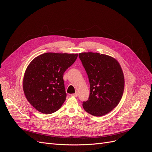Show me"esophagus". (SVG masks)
Returning a JSON list of instances; mask_svg holds the SVG:
<instances>
[{"mask_svg":"<svg viewBox=\"0 0 152 152\" xmlns=\"http://www.w3.org/2000/svg\"><path fill=\"white\" fill-rule=\"evenodd\" d=\"M71 95H72V96H74V97H77V92H76L75 94H71Z\"/></svg>","mask_w":152,"mask_h":152,"instance_id":"1","label":"esophagus"}]
</instances>
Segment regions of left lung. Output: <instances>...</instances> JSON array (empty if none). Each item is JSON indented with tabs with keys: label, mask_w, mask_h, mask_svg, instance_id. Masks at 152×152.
I'll use <instances>...</instances> for the list:
<instances>
[{
	"label": "left lung",
	"mask_w": 152,
	"mask_h": 152,
	"mask_svg": "<svg viewBox=\"0 0 152 152\" xmlns=\"http://www.w3.org/2000/svg\"><path fill=\"white\" fill-rule=\"evenodd\" d=\"M89 77L90 95L83 103L87 113L101 116L113 110L120 102L124 88V77L118 61L112 57L93 52L79 53Z\"/></svg>",
	"instance_id": "obj_1"
}]
</instances>
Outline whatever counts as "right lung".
Instances as JSON below:
<instances>
[{
  "label": "right lung",
  "mask_w": 152,
  "mask_h": 152,
  "mask_svg": "<svg viewBox=\"0 0 152 152\" xmlns=\"http://www.w3.org/2000/svg\"><path fill=\"white\" fill-rule=\"evenodd\" d=\"M77 57V53L48 52L29 64L23 77V91L39 112L51 114L60 108L66 98L63 73Z\"/></svg>",
  "instance_id": "add662e5"
}]
</instances>
